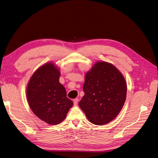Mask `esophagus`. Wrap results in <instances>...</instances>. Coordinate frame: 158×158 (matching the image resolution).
<instances>
[{
	"instance_id": "1",
	"label": "esophagus",
	"mask_w": 158,
	"mask_h": 158,
	"mask_svg": "<svg viewBox=\"0 0 158 158\" xmlns=\"http://www.w3.org/2000/svg\"><path fill=\"white\" fill-rule=\"evenodd\" d=\"M78 101H79L78 98H75V99H73V104H74L75 106H76V105H77V103H78Z\"/></svg>"
}]
</instances>
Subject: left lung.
<instances>
[{"label":"left lung","instance_id":"8db88e82","mask_svg":"<svg viewBox=\"0 0 158 158\" xmlns=\"http://www.w3.org/2000/svg\"><path fill=\"white\" fill-rule=\"evenodd\" d=\"M83 91L80 108L91 123L103 125L120 112L127 98V86L122 73L113 65L98 61L86 73Z\"/></svg>","mask_w":158,"mask_h":158}]
</instances>
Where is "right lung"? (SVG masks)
I'll use <instances>...</instances> for the list:
<instances>
[{
  "label": "right lung",
  "instance_id": "add662e5",
  "mask_svg": "<svg viewBox=\"0 0 158 158\" xmlns=\"http://www.w3.org/2000/svg\"><path fill=\"white\" fill-rule=\"evenodd\" d=\"M60 72L52 63L39 67L31 77L27 88L30 109L40 119L58 124L66 118L72 107L65 88L59 82Z\"/></svg>",
  "mask_w": 158,
  "mask_h": 158
}]
</instances>
